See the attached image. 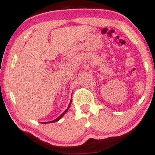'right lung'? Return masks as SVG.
<instances>
[{
    "label": "right lung",
    "mask_w": 155,
    "mask_h": 155,
    "mask_svg": "<svg viewBox=\"0 0 155 155\" xmlns=\"http://www.w3.org/2000/svg\"><path fill=\"white\" fill-rule=\"evenodd\" d=\"M71 102H70V104H69V106H68V108H67V109H66V110H65V111H64V112H63V114H61V115H60V117H58V118H57V119H56V120H53V121H51V122H42V123H43V124H47V123H52V122H58V120H60V119H61V118H62V117H63V115H64V114H65V113H66V112L68 111V108H69V107H70V106H71Z\"/></svg>",
    "instance_id": "obj_1"
}]
</instances>
